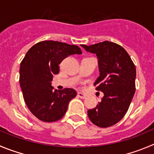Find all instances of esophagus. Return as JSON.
<instances>
[{"mask_svg": "<svg viewBox=\"0 0 154 154\" xmlns=\"http://www.w3.org/2000/svg\"><path fill=\"white\" fill-rule=\"evenodd\" d=\"M77 97H80V98L81 99H85L86 97H87V96H86V94H84V93L79 92V93H77Z\"/></svg>", "mask_w": 154, "mask_h": 154, "instance_id": "esophagus-1", "label": "esophagus"}]
</instances>
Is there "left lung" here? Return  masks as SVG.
Returning <instances> with one entry per match:
<instances>
[{
	"instance_id": "obj_1",
	"label": "left lung",
	"mask_w": 154,
	"mask_h": 154,
	"mask_svg": "<svg viewBox=\"0 0 154 154\" xmlns=\"http://www.w3.org/2000/svg\"><path fill=\"white\" fill-rule=\"evenodd\" d=\"M81 46L97 54L100 74L94 86L104 93L102 101L88 110L89 119L100 128L114 125L126 114L135 93V65L125 49L116 43L105 41Z\"/></svg>"
}]
</instances>
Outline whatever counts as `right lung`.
<instances>
[{
	"label": "right lung",
	"mask_w": 154,
	"mask_h": 154,
	"mask_svg": "<svg viewBox=\"0 0 154 154\" xmlns=\"http://www.w3.org/2000/svg\"><path fill=\"white\" fill-rule=\"evenodd\" d=\"M82 54L80 47L57 41H42L31 47L20 67V84L24 101L39 120L53 122L61 119L69 102L77 96L74 89L54 90L51 86L59 64L70 54Z\"/></svg>",
	"instance_id": "1"
}]
</instances>
